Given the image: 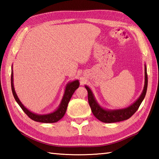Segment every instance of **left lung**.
Wrapping results in <instances>:
<instances>
[{
	"instance_id": "1",
	"label": "left lung",
	"mask_w": 159,
	"mask_h": 159,
	"mask_svg": "<svg viewBox=\"0 0 159 159\" xmlns=\"http://www.w3.org/2000/svg\"><path fill=\"white\" fill-rule=\"evenodd\" d=\"M147 85H148V78L147 73V66L146 64L144 65V85L142 93L139 97V98L137 100L133 102L126 108L119 109H114L110 110L104 109L102 107L98 104V101L94 96L92 90L90 89V88L87 85H85V88L88 90V102H89L90 107L91 108L93 115L98 118V120L104 123H115L119 122L122 120H125L130 118L134 113L136 112L137 110L138 109L139 107L140 106L142 102L146 95L147 90Z\"/></svg>"
}]
</instances>
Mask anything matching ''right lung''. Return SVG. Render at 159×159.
Instances as JSON below:
<instances>
[{"label":"right lung","instance_id":"right-lung-1","mask_svg":"<svg viewBox=\"0 0 159 159\" xmlns=\"http://www.w3.org/2000/svg\"><path fill=\"white\" fill-rule=\"evenodd\" d=\"M79 80H75L73 81L69 82L66 84L65 90H64V93L63 95V98L61 99V101L60 102V105L57 107V109L55 111L49 113V114H37L35 113L29 111L28 109L24 106V104L21 103L20 99L18 98L17 95V93L15 92V88H14V83H13V71H12V74H11V87H12V91L13 96L15 99L16 102H17L21 108V109L25 111V114L31 118V119L35 120L37 122L41 123H55L60 120L61 118H62L64 114H65L67 106L71 99L72 95H73L74 93L75 92L78 88L79 87Z\"/></svg>","mask_w":159,"mask_h":159}]
</instances>
